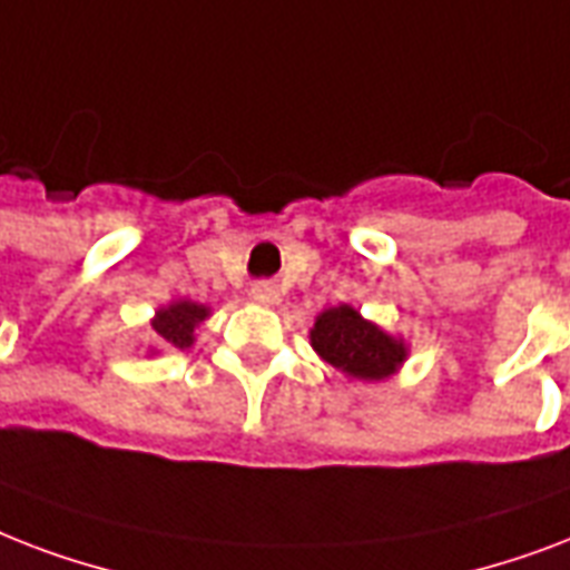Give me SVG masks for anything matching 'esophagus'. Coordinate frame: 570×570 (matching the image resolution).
I'll return each instance as SVG.
<instances>
[{
  "mask_svg": "<svg viewBox=\"0 0 570 570\" xmlns=\"http://www.w3.org/2000/svg\"><path fill=\"white\" fill-rule=\"evenodd\" d=\"M249 294H253L255 303H262V306H276V303H279V288H276L273 282H255Z\"/></svg>",
  "mask_w": 570,
  "mask_h": 570,
  "instance_id": "esophagus-1",
  "label": "esophagus"
}]
</instances>
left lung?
I'll return each mask as SVG.
<instances>
[{
  "label": "left lung",
  "mask_w": 570,
  "mask_h": 570,
  "mask_svg": "<svg viewBox=\"0 0 570 570\" xmlns=\"http://www.w3.org/2000/svg\"><path fill=\"white\" fill-rule=\"evenodd\" d=\"M315 354L347 381H386L407 363L410 345L401 335L386 333L351 303L324 308L308 330Z\"/></svg>",
  "instance_id": "left-lung-1"
}]
</instances>
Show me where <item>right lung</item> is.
Returning a JSON list of instances; mask_svg holds the SVG:
<instances>
[{"label":"right lung","mask_w":570,"mask_h":570,"mask_svg":"<svg viewBox=\"0 0 570 570\" xmlns=\"http://www.w3.org/2000/svg\"><path fill=\"white\" fill-rule=\"evenodd\" d=\"M207 317H210V306H202L193 299H171L169 306H160L151 317L154 345L148 347V356L193 347L198 324Z\"/></svg>","instance_id":"obj_1"}]
</instances>
